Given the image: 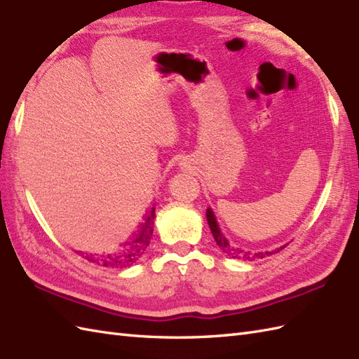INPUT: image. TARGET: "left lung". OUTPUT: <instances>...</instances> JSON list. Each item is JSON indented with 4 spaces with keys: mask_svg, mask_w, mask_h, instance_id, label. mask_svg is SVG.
<instances>
[{
    "mask_svg": "<svg viewBox=\"0 0 359 359\" xmlns=\"http://www.w3.org/2000/svg\"><path fill=\"white\" fill-rule=\"evenodd\" d=\"M207 222H208L210 230H212V234H213V238L217 243V247H219L226 256H230L233 259H243V260L264 259V257H266L269 255H274V252H278L282 248H285V247H282V248L274 250V251H259V252H251V251H243V250H239V248H234V247L230 245L229 241H226L222 236L219 226H217V224H216V217H215L213 212L210 208L207 210Z\"/></svg>",
    "mask_w": 359,
    "mask_h": 359,
    "instance_id": "obj_1",
    "label": "left lung"
}]
</instances>
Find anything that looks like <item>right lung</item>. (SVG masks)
Masks as SVG:
<instances>
[{"instance_id":"obj_1","label":"right lung","mask_w":359,"mask_h":359,"mask_svg":"<svg viewBox=\"0 0 359 359\" xmlns=\"http://www.w3.org/2000/svg\"><path fill=\"white\" fill-rule=\"evenodd\" d=\"M154 219H155V207L151 208V212L147 213L146 221L142 225V230H140V234H137V238L129 243L130 248L126 251H121L118 255H109V256H103V257H91V256H85L86 260L93 262V264H97L107 268H126L129 265L135 264V262L142 257L143 251L149 245L152 230H154Z\"/></svg>"}]
</instances>
